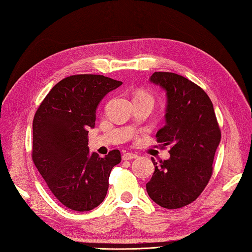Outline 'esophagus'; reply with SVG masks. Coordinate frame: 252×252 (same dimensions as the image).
<instances>
[{
    "label": "esophagus",
    "mask_w": 252,
    "mask_h": 252,
    "mask_svg": "<svg viewBox=\"0 0 252 252\" xmlns=\"http://www.w3.org/2000/svg\"><path fill=\"white\" fill-rule=\"evenodd\" d=\"M138 156L135 154H131V153H126L122 155V159L123 160H133V159H136Z\"/></svg>",
    "instance_id": "esophagus-1"
}]
</instances>
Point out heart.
Here are the masks:
<instances>
[{
    "label": "heart",
    "instance_id": "b5f03b06",
    "mask_svg": "<svg viewBox=\"0 0 252 252\" xmlns=\"http://www.w3.org/2000/svg\"><path fill=\"white\" fill-rule=\"evenodd\" d=\"M140 96H146V97H149V96L146 95V94H140ZM149 98H151V97H149Z\"/></svg>",
    "mask_w": 252,
    "mask_h": 252
}]
</instances>
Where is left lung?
I'll use <instances>...</instances> for the list:
<instances>
[{"instance_id": "left-lung-1", "label": "left lung", "mask_w": 252, "mask_h": 252, "mask_svg": "<svg viewBox=\"0 0 252 252\" xmlns=\"http://www.w3.org/2000/svg\"><path fill=\"white\" fill-rule=\"evenodd\" d=\"M149 82L167 95L165 126L156 137L171 149L168 160L152 159L155 172L146 190L160 207L178 209L196 200L207 186L221 131L212 101L197 84L172 72H154Z\"/></svg>"}]
</instances>
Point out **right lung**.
<instances>
[{
    "instance_id": "right-lung-1",
    "label": "right lung",
    "mask_w": 252,
    "mask_h": 252,
    "mask_svg": "<svg viewBox=\"0 0 252 252\" xmlns=\"http://www.w3.org/2000/svg\"><path fill=\"white\" fill-rule=\"evenodd\" d=\"M121 84L100 74L67 77L50 91L34 115L32 160L54 196L71 210L90 211L100 205L111 169L121 161L118 149L99 157L88 146L96 108Z\"/></svg>"
}]
</instances>
